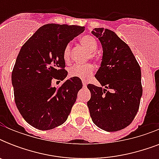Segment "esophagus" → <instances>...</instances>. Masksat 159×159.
<instances>
[{"label": "esophagus", "mask_w": 159, "mask_h": 159, "mask_svg": "<svg viewBox=\"0 0 159 159\" xmlns=\"http://www.w3.org/2000/svg\"><path fill=\"white\" fill-rule=\"evenodd\" d=\"M82 86H83V87H87V82H85V81H82Z\"/></svg>", "instance_id": "esophagus-1"}]
</instances>
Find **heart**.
I'll list each match as a JSON object with an SVG mask.
<instances>
[{
    "label": "heart",
    "instance_id": "heart-1",
    "mask_svg": "<svg viewBox=\"0 0 159 159\" xmlns=\"http://www.w3.org/2000/svg\"><path fill=\"white\" fill-rule=\"evenodd\" d=\"M81 45H82L87 49L90 53H92L91 56L92 57H95L94 53L97 50V42L96 39L92 35L87 34L81 37L79 39ZM71 44L68 43L65 47L63 50V58L67 62L69 60L70 53H71ZM93 72V67L92 65H74L70 67L68 71V74L72 77H78L81 79H87L92 75Z\"/></svg>",
    "mask_w": 159,
    "mask_h": 159
}]
</instances>
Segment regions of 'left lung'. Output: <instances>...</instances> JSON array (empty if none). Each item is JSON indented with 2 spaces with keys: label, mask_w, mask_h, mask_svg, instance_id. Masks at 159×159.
I'll use <instances>...</instances> for the list:
<instances>
[{
  "label": "left lung",
  "mask_w": 159,
  "mask_h": 159,
  "mask_svg": "<svg viewBox=\"0 0 159 159\" xmlns=\"http://www.w3.org/2000/svg\"><path fill=\"white\" fill-rule=\"evenodd\" d=\"M92 34L102 43L103 53L95 76L102 87L87 85L90 115L103 130H120L133 121L139 107L143 93L140 67L129 47L115 32L95 28Z\"/></svg>",
  "instance_id": "obj_1"
}]
</instances>
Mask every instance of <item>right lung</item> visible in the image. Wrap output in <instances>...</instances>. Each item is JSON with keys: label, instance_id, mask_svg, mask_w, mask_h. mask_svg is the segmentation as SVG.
Here are the masks:
<instances>
[{"label": "right lung", "instance_id": "right-lung-1", "mask_svg": "<svg viewBox=\"0 0 159 159\" xmlns=\"http://www.w3.org/2000/svg\"><path fill=\"white\" fill-rule=\"evenodd\" d=\"M84 26L48 24L39 29L20 48L11 82L15 102L25 120L40 130H48L67 120L82 80L70 77L58 88L52 87L53 77L63 80V50Z\"/></svg>", "mask_w": 159, "mask_h": 159}]
</instances>
